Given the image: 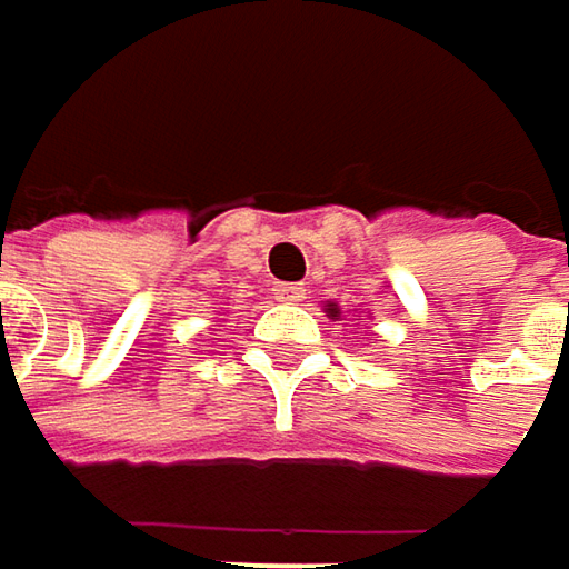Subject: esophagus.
Listing matches in <instances>:
<instances>
[{
  "instance_id": "esophagus-1",
  "label": "esophagus",
  "mask_w": 569,
  "mask_h": 569,
  "mask_svg": "<svg viewBox=\"0 0 569 569\" xmlns=\"http://www.w3.org/2000/svg\"><path fill=\"white\" fill-rule=\"evenodd\" d=\"M273 292H277L280 302H302L306 299V286L302 283H280Z\"/></svg>"
}]
</instances>
